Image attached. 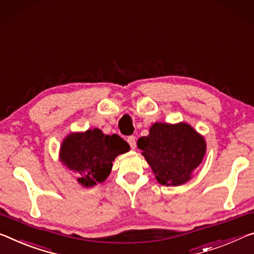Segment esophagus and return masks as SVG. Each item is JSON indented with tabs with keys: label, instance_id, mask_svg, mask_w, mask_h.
Returning <instances> with one entry per match:
<instances>
[{
	"label": "esophagus",
	"instance_id": "obj_1",
	"mask_svg": "<svg viewBox=\"0 0 254 254\" xmlns=\"http://www.w3.org/2000/svg\"><path fill=\"white\" fill-rule=\"evenodd\" d=\"M127 142H128V144H130V147H131V149H135V147H136V139H135V136L134 135H130L127 138Z\"/></svg>",
	"mask_w": 254,
	"mask_h": 254
}]
</instances>
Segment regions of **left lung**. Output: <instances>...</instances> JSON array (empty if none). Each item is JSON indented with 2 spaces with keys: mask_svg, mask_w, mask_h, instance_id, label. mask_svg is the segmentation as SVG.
<instances>
[{
  "mask_svg": "<svg viewBox=\"0 0 254 254\" xmlns=\"http://www.w3.org/2000/svg\"><path fill=\"white\" fill-rule=\"evenodd\" d=\"M136 146L142 150L157 182L166 187H179L190 181L207 150L203 135L185 122H155Z\"/></svg>",
  "mask_w": 254,
  "mask_h": 254,
  "instance_id": "8db88e82",
  "label": "left lung"
}]
</instances>
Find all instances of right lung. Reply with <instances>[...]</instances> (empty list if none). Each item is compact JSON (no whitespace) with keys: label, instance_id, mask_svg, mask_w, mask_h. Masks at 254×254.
I'll use <instances>...</instances> for the list:
<instances>
[{"label":"right lung","instance_id":"1","mask_svg":"<svg viewBox=\"0 0 254 254\" xmlns=\"http://www.w3.org/2000/svg\"><path fill=\"white\" fill-rule=\"evenodd\" d=\"M130 150L127 141L118 134H104L100 128L71 132L60 147V162L74 172L76 181L83 188H92L105 182L113 162Z\"/></svg>","mask_w":254,"mask_h":254}]
</instances>
